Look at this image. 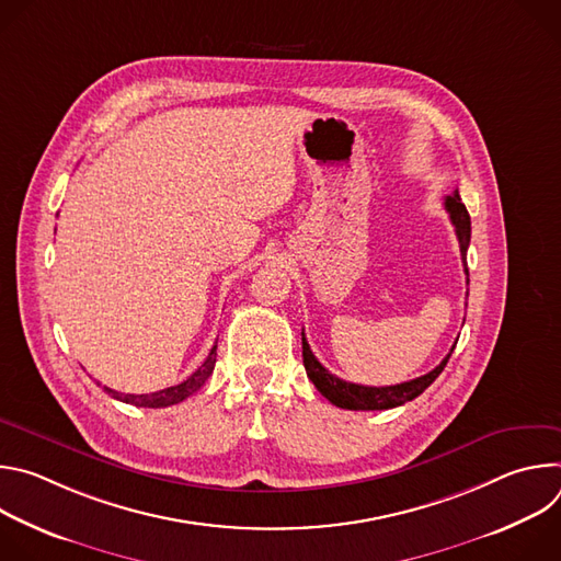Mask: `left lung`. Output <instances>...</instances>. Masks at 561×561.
I'll return each mask as SVG.
<instances>
[{
	"label": "left lung",
	"mask_w": 561,
	"mask_h": 561,
	"mask_svg": "<svg viewBox=\"0 0 561 561\" xmlns=\"http://www.w3.org/2000/svg\"><path fill=\"white\" fill-rule=\"evenodd\" d=\"M444 208L450 215V221L455 226V234L459 239V251H461V260H463V271L468 275L466 268V251L470 244V215L466 210V206L461 204L459 193L455 191L453 195H446L444 199ZM457 344V342H455ZM455 346L450 348V353L442 359L439 366H435L431 373L404 381V383H394V386H362V383H353V381H344L340 377H335L333 373H329L322 364L317 362V357L312 355L304 333H301V357H304V368L308 379L314 383V388L322 392L331 404L346 409V411H388L394 407H402L411 399H415L417 394H422L444 370V366L448 364L450 355H453Z\"/></svg>",
	"instance_id": "1"
}]
</instances>
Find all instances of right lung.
Returning a JSON list of instances; mask_svg holds the SVG:
<instances>
[{
    "instance_id": "1",
    "label": "right lung",
    "mask_w": 561,
    "mask_h": 561,
    "mask_svg": "<svg viewBox=\"0 0 561 561\" xmlns=\"http://www.w3.org/2000/svg\"><path fill=\"white\" fill-rule=\"evenodd\" d=\"M215 357H217V344L210 348L206 362L188 377L184 379L182 383L178 386H171V388H164V390H157V392H148V394H128V392H117L108 386H104V390L119 399V402H126V404H133V407H144V409H164V407H173V404H180L184 402L186 397H191L195 390H199L204 386V381L210 377L213 368H215ZM100 383V381H98Z\"/></svg>"
}]
</instances>
